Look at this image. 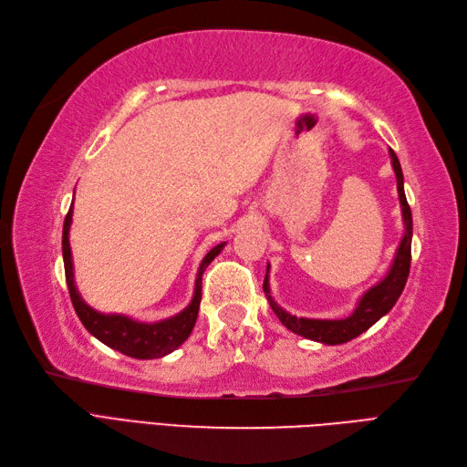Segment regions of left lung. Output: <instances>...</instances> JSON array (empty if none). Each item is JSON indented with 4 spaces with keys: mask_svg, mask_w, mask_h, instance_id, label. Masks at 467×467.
I'll use <instances>...</instances> for the list:
<instances>
[{
    "mask_svg": "<svg viewBox=\"0 0 467 467\" xmlns=\"http://www.w3.org/2000/svg\"><path fill=\"white\" fill-rule=\"evenodd\" d=\"M389 159H392V167L396 172L398 180V195H400V203H401V217L405 224V233L401 243L398 246L396 258L389 265V272L382 281H379L370 287L363 296H360L357 308L353 310L351 316L343 320H318V318H296V316L289 314L287 310H283L269 293V265L265 272L264 279V293L269 300V306L274 308L277 314V318L281 324L291 329L293 334L303 336L312 341H320L326 345H339V343H348L360 336L367 329L379 322L384 314L392 310L396 305V300L400 298L405 281H408L410 275V265H411V236H413V219H411V209L408 200H405V192H403V172L400 167V161L396 153L389 149Z\"/></svg>",
    "mask_w": 467,
    "mask_h": 467,
    "instance_id": "1",
    "label": "left lung"
}]
</instances>
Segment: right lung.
<instances>
[{
  "mask_svg": "<svg viewBox=\"0 0 467 467\" xmlns=\"http://www.w3.org/2000/svg\"><path fill=\"white\" fill-rule=\"evenodd\" d=\"M71 215H73V203L64 221V236H62V250H64V267H66V283L69 289V296L75 312H78L79 320L87 327V332L95 336L109 348L124 353L133 358H159L172 353L182 345L193 329L195 320H198V310L202 303V275L205 267L215 260V255L223 250L224 243L217 244L207 252L205 258L200 264L198 277H195V289L192 303L172 318L161 320V322H138L131 320L124 314H102L95 308L88 306L81 298L78 287H75L73 279V262H71V248H69V227H71Z\"/></svg>",
  "mask_w": 467,
  "mask_h": 467,
  "instance_id": "add662e5",
  "label": "right lung"
}]
</instances>
